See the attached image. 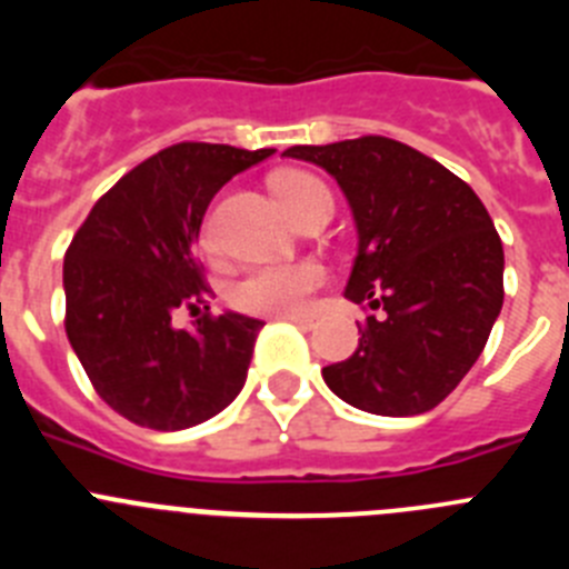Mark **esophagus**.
Masks as SVG:
<instances>
[{
	"instance_id": "esophagus-1",
	"label": "esophagus",
	"mask_w": 569,
	"mask_h": 569,
	"mask_svg": "<svg viewBox=\"0 0 569 569\" xmlns=\"http://www.w3.org/2000/svg\"><path fill=\"white\" fill-rule=\"evenodd\" d=\"M279 319H288V321H293V325H299L301 330H310L316 325V319L313 316H299V313H290V316H279Z\"/></svg>"
}]
</instances>
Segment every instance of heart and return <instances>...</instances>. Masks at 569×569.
Listing matches in <instances>:
<instances>
[{
  "label": "heart",
  "instance_id": "b5f03b06",
  "mask_svg": "<svg viewBox=\"0 0 569 569\" xmlns=\"http://www.w3.org/2000/svg\"><path fill=\"white\" fill-rule=\"evenodd\" d=\"M273 190L279 202L290 216H299L301 208L321 193H330L321 179L305 170H281L273 176ZM213 236V224H204V241ZM328 281L325 264L313 259L299 261H276V264H256L248 273L239 276L230 288L233 308L244 313L261 316H290L305 313L310 296Z\"/></svg>",
  "mask_w": 569,
  "mask_h": 569
}]
</instances>
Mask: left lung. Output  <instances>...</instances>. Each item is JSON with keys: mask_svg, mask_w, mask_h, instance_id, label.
Returning <instances> with one entry per match:
<instances>
[{"mask_svg": "<svg viewBox=\"0 0 569 569\" xmlns=\"http://www.w3.org/2000/svg\"><path fill=\"white\" fill-rule=\"evenodd\" d=\"M345 190L359 256L345 296L381 310L356 353L321 376L376 416H419L476 365L505 301V250L481 199L430 156L387 136L296 144Z\"/></svg>", "mask_w": 569, "mask_h": 569, "instance_id": "left-lung-1", "label": "left lung"}]
</instances>
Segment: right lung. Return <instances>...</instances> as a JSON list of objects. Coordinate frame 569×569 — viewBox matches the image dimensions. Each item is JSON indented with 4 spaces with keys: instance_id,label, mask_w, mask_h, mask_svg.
<instances>
[{
    "instance_id": "right-lung-1",
    "label": "right lung",
    "mask_w": 569,
    "mask_h": 569,
    "mask_svg": "<svg viewBox=\"0 0 569 569\" xmlns=\"http://www.w3.org/2000/svg\"><path fill=\"white\" fill-rule=\"evenodd\" d=\"M273 148L179 142L136 164L93 204L64 253V330L90 385L119 416L184 430L222 413L248 379L264 321L208 313L196 239L210 199ZM206 313L193 331L176 309Z\"/></svg>"
}]
</instances>
